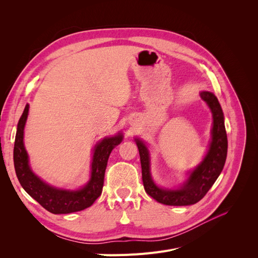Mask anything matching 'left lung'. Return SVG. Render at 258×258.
Here are the masks:
<instances>
[{"instance_id": "obj_1", "label": "left lung", "mask_w": 258, "mask_h": 258, "mask_svg": "<svg viewBox=\"0 0 258 258\" xmlns=\"http://www.w3.org/2000/svg\"><path fill=\"white\" fill-rule=\"evenodd\" d=\"M201 97L207 102L212 112V141L204 161L191 172L188 181L179 190H165L159 188L154 183L150 172V155L147 148L142 141L136 139L145 191L148 196L164 205L186 206L196 204L205 197L224 168L227 158L228 140L222 107L218 98L210 92H202Z\"/></svg>"}]
</instances>
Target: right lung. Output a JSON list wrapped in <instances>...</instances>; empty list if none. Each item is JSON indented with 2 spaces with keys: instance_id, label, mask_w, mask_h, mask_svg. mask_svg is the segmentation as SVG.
Returning <instances> with one entry per match:
<instances>
[{
  "instance_id": "add662e5",
  "label": "right lung",
  "mask_w": 258,
  "mask_h": 258,
  "mask_svg": "<svg viewBox=\"0 0 258 258\" xmlns=\"http://www.w3.org/2000/svg\"><path fill=\"white\" fill-rule=\"evenodd\" d=\"M28 111L29 105L27 104L19 120L15 148H13V163L20 184L25 191L32 197L40 206L54 214L71 213L90 207L101 195L108 157L113 148L121 142L122 136L118 135L116 137L105 138L95 147L91 180L84 188L77 191L61 190L40 181L29 167L28 156L23 143L24 126Z\"/></svg>"
}]
</instances>
